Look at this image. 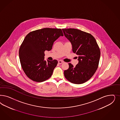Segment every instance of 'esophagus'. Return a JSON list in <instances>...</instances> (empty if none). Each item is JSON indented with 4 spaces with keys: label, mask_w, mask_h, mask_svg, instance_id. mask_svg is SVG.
Segmentation results:
<instances>
[{
    "label": "esophagus",
    "mask_w": 120,
    "mask_h": 120,
    "mask_svg": "<svg viewBox=\"0 0 120 120\" xmlns=\"http://www.w3.org/2000/svg\"><path fill=\"white\" fill-rule=\"evenodd\" d=\"M58 63H59V64H62V63H63V62L62 61L59 60V61H58Z\"/></svg>",
    "instance_id": "1"
}]
</instances>
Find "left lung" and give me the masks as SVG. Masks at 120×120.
<instances>
[{"instance_id":"left-lung-1","label":"left lung","mask_w":120,"mask_h":120,"mask_svg":"<svg viewBox=\"0 0 120 120\" xmlns=\"http://www.w3.org/2000/svg\"><path fill=\"white\" fill-rule=\"evenodd\" d=\"M62 30L71 42L73 52L79 55L76 66L68 63V69L64 72L65 77L72 83L82 84L91 79L98 68L101 55L99 46L90 33L74 28Z\"/></svg>"}]
</instances>
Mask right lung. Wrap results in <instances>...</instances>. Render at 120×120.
I'll return each instance as SVG.
<instances>
[{"label": "right lung", "instance_id": "obj_1", "mask_svg": "<svg viewBox=\"0 0 120 120\" xmlns=\"http://www.w3.org/2000/svg\"><path fill=\"white\" fill-rule=\"evenodd\" d=\"M63 36L61 29L44 28L28 33L21 44L19 57L21 66L28 78L36 82L49 79L58 61L44 60L45 50L52 49L54 41Z\"/></svg>", "mask_w": 120, "mask_h": 120}]
</instances>
